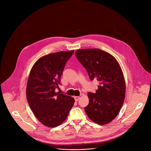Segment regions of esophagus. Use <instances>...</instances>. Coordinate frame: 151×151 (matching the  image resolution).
I'll return each mask as SVG.
<instances>
[{"mask_svg": "<svg viewBox=\"0 0 151 151\" xmlns=\"http://www.w3.org/2000/svg\"><path fill=\"white\" fill-rule=\"evenodd\" d=\"M79 97H80L79 96H75V97H74V98H75V101H77L79 99Z\"/></svg>", "mask_w": 151, "mask_h": 151, "instance_id": "esophagus-1", "label": "esophagus"}]
</instances>
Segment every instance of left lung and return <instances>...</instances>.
Here are the masks:
<instances>
[{"instance_id":"obj_1","label":"left lung","mask_w":151,"mask_h":151,"mask_svg":"<svg viewBox=\"0 0 151 151\" xmlns=\"http://www.w3.org/2000/svg\"><path fill=\"white\" fill-rule=\"evenodd\" d=\"M75 55L90 79L100 83L96 93H88L86 114L96 124L111 122L119 114L125 96V82L119 64L112 55L98 48L78 50Z\"/></svg>"}]
</instances>
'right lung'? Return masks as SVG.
Segmentation results:
<instances>
[{"mask_svg": "<svg viewBox=\"0 0 151 151\" xmlns=\"http://www.w3.org/2000/svg\"><path fill=\"white\" fill-rule=\"evenodd\" d=\"M74 50L51 53L39 58L30 70L26 97L36 118L53 128L63 123L73 107L75 99L55 92L66 63Z\"/></svg>", "mask_w": 151, "mask_h": 151, "instance_id": "1", "label": "right lung"}]
</instances>
